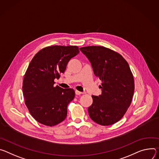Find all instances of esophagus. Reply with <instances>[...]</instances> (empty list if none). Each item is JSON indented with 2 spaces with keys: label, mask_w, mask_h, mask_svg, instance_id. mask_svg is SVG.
I'll list each match as a JSON object with an SVG mask.
<instances>
[{
  "label": "esophagus",
  "mask_w": 159,
  "mask_h": 159,
  "mask_svg": "<svg viewBox=\"0 0 159 159\" xmlns=\"http://www.w3.org/2000/svg\"><path fill=\"white\" fill-rule=\"evenodd\" d=\"M81 93H82L81 92H80L78 91V90H76V91H75V94H76V95H80Z\"/></svg>",
  "instance_id": "34e87169"
}]
</instances>
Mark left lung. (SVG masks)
<instances>
[{"mask_svg": "<svg viewBox=\"0 0 159 159\" xmlns=\"http://www.w3.org/2000/svg\"><path fill=\"white\" fill-rule=\"evenodd\" d=\"M80 50L90 62L95 75L102 80V94L92 95L89 116L98 125H112L125 114L132 101L134 82L129 66L121 55L104 47Z\"/></svg>", "mask_w": 159, "mask_h": 159, "instance_id": "8db88e82", "label": "left lung"}]
</instances>
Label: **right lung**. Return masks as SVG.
<instances>
[{
    "mask_svg": "<svg viewBox=\"0 0 159 159\" xmlns=\"http://www.w3.org/2000/svg\"><path fill=\"white\" fill-rule=\"evenodd\" d=\"M77 46L54 45L40 50L24 76L23 93L30 113L41 124L54 126L63 121L67 107L75 96L73 89L54 86L70 59L79 54Z\"/></svg>",
    "mask_w": 159,
    "mask_h": 159,
    "instance_id": "1",
    "label": "right lung"
}]
</instances>
